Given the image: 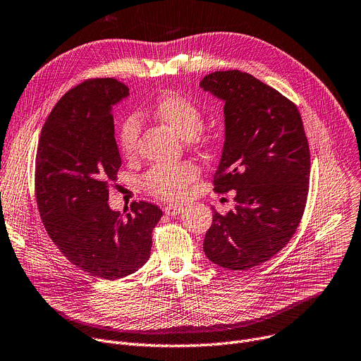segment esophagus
I'll return each mask as SVG.
<instances>
[{
	"label": "esophagus",
	"mask_w": 361,
	"mask_h": 361,
	"mask_svg": "<svg viewBox=\"0 0 361 361\" xmlns=\"http://www.w3.org/2000/svg\"><path fill=\"white\" fill-rule=\"evenodd\" d=\"M184 210V207L181 204H166L164 212L168 214V216H177L180 214L181 212Z\"/></svg>",
	"instance_id": "34e87169"
}]
</instances>
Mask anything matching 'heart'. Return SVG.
<instances>
[{
	"label": "heart",
	"mask_w": 361,
	"mask_h": 361,
	"mask_svg": "<svg viewBox=\"0 0 361 361\" xmlns=\"http://www.w3.org/2000/svg\"><path fill=\"white\" fill-rule=\"evenodd\" d=\"M152 113L161 122L170 128L180 137L191 143H203L202 133L203 113L190 100L178 94H165L152 107ZM139 136V118L130 114L123 118L118 130V145L125 155H130L136 149ZM197 166L191 162L177 165H157L143 177V184L152 195L177 200L184 197L187 185L197 177Z\"/></svg>",
	"instance_id": "1"
}]
</instances>
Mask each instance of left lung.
<instances>
[{"label":"left lung","mask_w":361,"mask_h":361,"mask_svg":"<svg viewBox=\"0 0 361 361\" xmlns=\"http://www.w3.org/2000/svg\"><path fill=\"white\" fill-rule=\"evenodd\" d=\"M200 87L224 102L225 142L213 174L235 207L213 209L206 257L228 270H250L274 257L298 229L306 206L310 155L298 107L241 71H218Z\"/></svg>","instance_id":"1"}]
</instances>
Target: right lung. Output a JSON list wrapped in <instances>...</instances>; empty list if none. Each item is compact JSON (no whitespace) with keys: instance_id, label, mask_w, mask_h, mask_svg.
<instances>
[{"instance_id":"right-lung-1","label":"right lung","mask_w":361,"mask_h":361,"mask_svg":"<svg viewBox=\"0 0 361 361\" xmlns=\"http://www.w3.org/2000/svg\"><path fill=\"white\" fill-rule=\"evenodd\" d=\"M128 95L129 88L113 78L69 90L46 118L36 155V199L46 232L74 266L104 280L126 277L148 261L162 216L148 202H133L130 213L107 203L122 165L111 110Z\"/></svg>"}]
</instances>
